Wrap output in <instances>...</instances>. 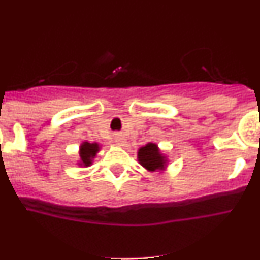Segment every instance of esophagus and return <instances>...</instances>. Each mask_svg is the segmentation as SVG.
<instances>
[{"label":"esophagus","instance_id":"34e87169","mask_svg":"<svg viewBox=\"0 0 260 260\" xmlns=\"http://www.w3.org/2000/svg\"><path fill=\"white\" fill-rule=\"evenodd\" d=\"M116 143L118 144V146H123V138H121V137H116Z\"/></svg>","mask_w":260,"mask_h":260}]
</instances>
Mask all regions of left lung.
I'll use <instances>...</instances> for the list:
<instances>
[{
	"mask_svg": "<svg viewBox=\"0 0 260 260\" xmlns=\"http://www.w3.org/2000/svg\"><path fill=\"white\" fill-rule=\"evenodd\" d=\"M138 160L147 171L155 172L157 169H164L167 160L165 156L160 153L158 147L155 143H148L138 151Z\"/></svg>",
	"mask_w": 260,
	"mask_h": 260,
	"instance_id": "obj_1",
	"label": "left lung"
}]
</instances>
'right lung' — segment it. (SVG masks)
I'll list each match as a JSON object with an SVG mask.
<instances>
[{
    "label": "right lung",
    "mask_w": 260,
    "mask_h": 260,
    "mask_svg": "<svg viewBox=\"0 0 260 260\" xmlns=\"http://www.w3.org/2000/svg\"><path fill=\"white\" fill-rule=\"evenodd\" d=\"M100 147L98 143H88V142H84L82 146H80V162L79 165H83V167H88V165L92 164V158L95 157L96 153L99 152Z\"/></svg>",
    "instance_id": "right-lung-1"
}]
</instances>
